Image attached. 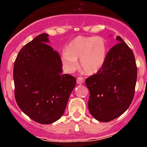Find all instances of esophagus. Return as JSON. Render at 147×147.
<instances>
[{
    "label": "esophagus",
    "instance_id": "esophagus-1",
    "mask_svg": "<svg viewBox=\"0 0 147 147\" xmlns=\"http://www.w3.org/2000/svg\"><path fill=\"white\" fill-rule=\"evenodd\" d=\"M83 82H84V79H83L82 78L79 77V78H77V83H78V84H82Z\"/></svg>",
    "mask_w": 147,
    "mask_h": 147
}]
</instances>
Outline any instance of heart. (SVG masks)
I'll use <instances>...</instances> for the list:
<instances>
[{
    "instance_id": "b5f03b06",
    "label": "heart",
    "mask_w": 147,
    "mask_h": 147,
    "mask_svg": "<svg viewBox=\"0 0 147 147\" xmlns=\"http://www.w3.org/2000/svg\"><path fill=\"white\" fill-rule=\"evenodd\" d=\"M107 49L106 40L101 36H78L62 53V63L68 72H73L78 67V59H80L83 72L93 75L105 64Z\"/></svg>"
}]
</instances>
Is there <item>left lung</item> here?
I'll return each instance as SVG.
<instances>
[{"mask_svg": "<svg viewBox=\"0 0 147 147\" xmlns=\"http://www.w3.org/2000/svg\"><path fill=\"white\" fill-rule=\"evenodd\" d=\"M98 72L85 80L90 91L88 108L94 119L107 122L129 108L135 92L137 67L134 53L121 37Z\"/></svg>", "mask_w": 147, "mask_h": 147, "instance_id": "1", "label": "left lung"}]
</instances>
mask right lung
I'll list each match as a JSON object with an SVG mask.
<instances>
[{"label": "right lung", "mask_w": 147, "mask_h": 147, "mask_svg": "<svg viewBox=\"0 0 147 147\" xmlns=\"http://www.w3.org/2000/svg\"><path fill=\"white\" fill-rule=\"evenodd\" d=\"M42 33L23 46L14 63L15 98L31 119L42 124L58 120L64 114L75 77L62 74L60 55L47 44Z\"/></svg>", "instance_id": "right-lung-1"}]
</instances>
